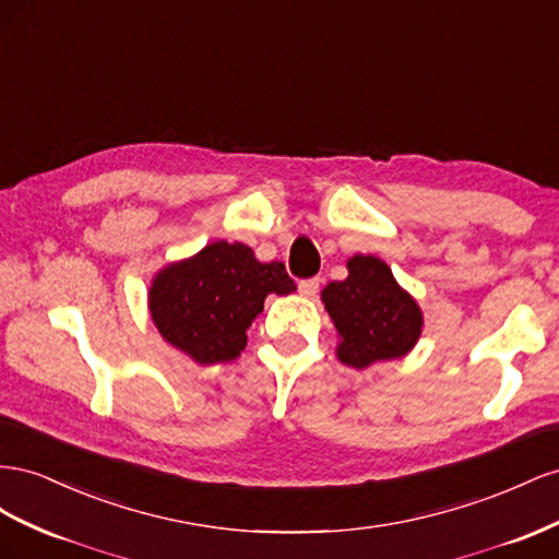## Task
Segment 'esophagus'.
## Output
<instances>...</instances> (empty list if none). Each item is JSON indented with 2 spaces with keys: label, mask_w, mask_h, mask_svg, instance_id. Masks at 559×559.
I'll use <instances>...</instances> for the list:
<instances>
[{
  "label": "esophagus",
  "mask_w": 559,
  "mask_h": 559,
  "mask_svg": "<svg viewBox=\"0 0 559 559\" xmlns=\"http://www.w3.org/2000/svg\"><path fill=\"white\" fill-rule=\"evenodd\" d=\"M318 288H321V278H305V281H299L297 293L301 297H316Z\"/></svg>",
  "instance_id": "esophagus-1"
}]
</instances>
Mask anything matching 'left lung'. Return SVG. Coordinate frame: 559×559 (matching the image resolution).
<instances>
[{"label":"left lung","mask_w":559,"mask_h":559,"mask_svg":"<svg viewBox=\"0 0 559 559\" xmlns=\"http://www.w3.org/2000/svg\"><path fill=\"white\" fill-rule=\"evenodd\" d=\"M346 266L348 276L328 283L321 293L325 311L342 337L337 358L362 370L377 360L409 354L424 325L417 301L397 285L389 264L374 254H354Z\"/></svg>","instance_id":"obj_1"}]
</instances>
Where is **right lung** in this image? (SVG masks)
I'll use <instances>...</instances> for the list:
<instances>
[{
  "label": "right lung",
  "instance_id": "add662e5",
  "mask_svg": "<svg viewBox=\"0 0 559 559\" xmlns=\"http://www.w3.org/2000/svg\"><path fill=\"white\" fill-rule=\"evenodd\" d=\"M297 290L283 262H260L243 243L215 241L194 258L162 269L150 288L162 337L201 365L241 356L246 330L266 295Z\"/></svg>",
  "mask_w": 559,
  "mask_h": 559
}]
</instances>
